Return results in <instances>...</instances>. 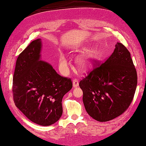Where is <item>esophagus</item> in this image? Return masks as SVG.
Returning <instances> with one entry per match:
<instances>
[{"mask_svg":"<svg viewBox=\"0 0 146 146\" xmlns=\"http://www.w3.org/2000/svg\"><path fill=\"white\" fill-rule=\"evenodd\" d=\"M73 88H77L79 86V81L77 79H74L72 82Z\"/></svg>","mask_w":146,"mask_h":146,"instance_id":"obj_1","label":"esophagus"}]
</instances>
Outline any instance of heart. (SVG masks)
Returning a JSON list of instances; mask_svg holds the SVG:
<instances>
[{"label": "heart", "mask_w": 146, "mask_h": 146, "mask_svg": "<svg viewBox=\"0 0 146 146\" xmlns=\"http://www.w3.org/2000/svg\"><path fill=\"white\" fill-rule=\"evenodd\" d=\"M96 55L93 52H86L78 56L76 60L77 65L80 69L86 70L93 65ZM59 69L62 74L67 75L69 72V62L64 53H60L58 60Z\"/></svg>", "instance_id": "b5f03b06"}]
</instances>
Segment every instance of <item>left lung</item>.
<instances>
[{
	"label": "left lung",
	"instance_id": "8db88e82",
	"mask_svg": "<svg viewBox=\"0 0 146 146\" xmlns=\"http://www.w3.org/2000/svg\"><path fill=\"white\" fill-rule=\"evenodd\" d=\"M137 84V76L130 53L117 42L105 63L94 68L79 82L86 111L102 122L113 120L129 106Z\"/></svg>",
	"mask_w": 146,
	"mask_h": 146
}]
</instances>
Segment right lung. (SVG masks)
Here are the masks:
<instances>
[{"instance_id": "right-lung-1", "label": "right lung", "mask_w": 146, "mask_h": 146, "mask_svg": "<svg viewBox=\"0 0 146 146\" xmlns=\"http://www.w3.org/2000/svg\"><path fill=\"white\" fill-rule=\"evenodd\" d=\"M42 41H33L16 60L13 92L16 107L33 122L48 126L62 115V100L72 88L51 64L41 60Z\"/></svg>"}]
</instances>
